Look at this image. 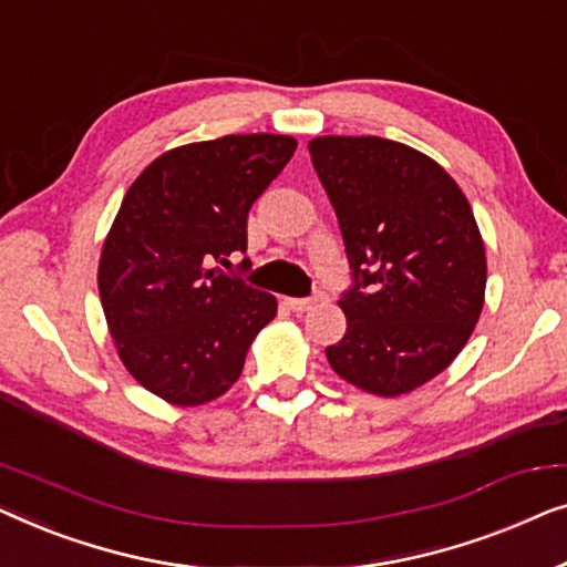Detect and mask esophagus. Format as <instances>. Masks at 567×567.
<instances>
[{
    "mask_svg": "<svg viewBox=\"0 0 567 567\" xmlns=\"http://www.w3.org/2000/svg\"><path fill=\"white\" fill-rule=\"evenodd\" d=\"M323 295H313V298H290L287 300V306H290L292 313H306L313 306H318V300H321Z\"/></svg>",
    "mask_w": 567,
    "mask_h": 567,
    "instance_id": "1",
    "label": "esophagus"
}]
</instances>
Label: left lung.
<instances>
[{
	"label": "left lung",
	"mask_w": 567,
	"mask_h": 567,
	"mask_svg": "<svg viewBox=\"0 0 567 567\" xmlns=\"http://www.w3.org/2000/svg\"><path fill=\"white\" fill-rule=\"evenodd\" d=\"M337 210L354 285L344 339L326 347L364 393H411L452 364L485 298V246L473 207L434 158L378 135L308 143Z\"/></svg>",
	"instance_id": "obj_1"
}]
</instances>
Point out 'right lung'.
I'll return each instance as SVG.
<instances>
[{
    "label": "right lung",
    "instance_id": "right-lung-1",
    "mask_svg": "<svg viewBox=\"0 0 567 567\" xmlns=\"http://www.w3.org/2000/svg\"><path fill=\"white\" fill-rule=\"evenodd\" d=\"M295 148L275 133L187 143L154 158L125 193L102 244L100 300L125 370L166 403L220 398L277 316L275 295L215 265L246 251L251 205Z\"/></svg>",
    "mask_w": 567,
    "mask_h": 567
}]
</instances>
